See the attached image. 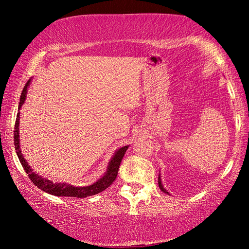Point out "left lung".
Listing matches in <instances>:
<instances>
[{"instance_id": "1", "label": "left lung", "mask_w": 249, "mask_h": 249, "mask_svg": "<svg viewBox=\"0 0 249 249\" xmlns=\"http://www.w3.org/2000/svg\"><path fill=\"white\" fill-rule=\"evenodd\" d=\"M158 186H160V188L162 190L163 193H165V194H169V193L167 192V190H166L165 188H163V186H162V184H161V179H160V177H158Z\"/></svg>"}]
</instances>
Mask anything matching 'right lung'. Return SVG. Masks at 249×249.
I'll return each mask as SVG.
<instances>
[{
  "label": "right lung",
  "mask_w": 249,
  "mask_h": 249,
  "mask_svg": "<svg viewBox=\"0 0 249 249\" xmlns=\"http://www.w3.org/2000/svg\"><path fill=\"white\" fill-rule=\"evenodd\" d=\"M30 82H31V79L26 82V84L23 88V91L21 93L19 107H18L19 110L21 108V106H22L25 102L26 92H28V87L30 86ZM19 120H20V112H18L17 114V119H16V123H15V130H14V141H15L16 153H17L21 165H22L24 171L29 176L31 181L33 182L34 185H36L37 187L40 188L41 190H44V192L53 196H59V197L86 198V197H89V196H93V195L104 192L106 188H108L110 185L114 182L115 178L118 177L121 161L123 160L126 150L128 149V145H125L123 147H120L119 150H116L115 154L109 161L107 171H106V173L104 174V177L100 178L97 182L93 183L92 185H89V186L77 187L67 183H53L48 178H41L38 173L33 172L32 168L29 166V163L24 160L22 153H21L20 139H19Z\"/></svg>",
  "instance_id": "add662e5"
}]
</instances>
